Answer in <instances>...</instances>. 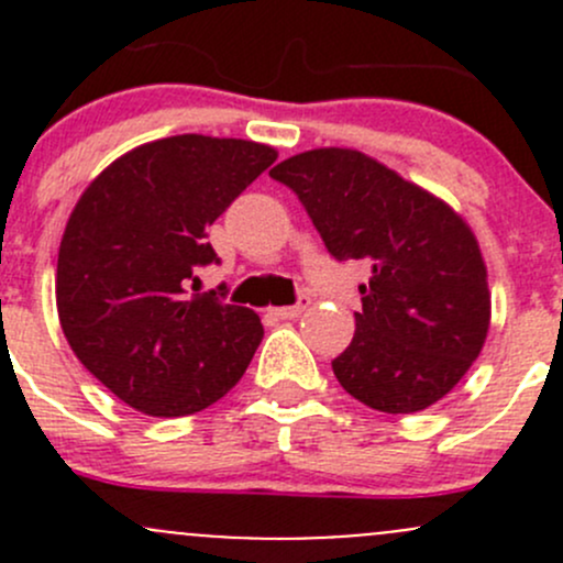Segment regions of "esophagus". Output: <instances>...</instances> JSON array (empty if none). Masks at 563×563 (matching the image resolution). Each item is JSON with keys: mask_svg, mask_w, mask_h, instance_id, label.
Here are the masks:
<instances>
[{"mask_svg": "<svg viewBox=\"0 0 563 563\" xmlns=\"http://www.w3.org/2000/svg\"><path fill=\"white\" fill-rule=\"evenodd\" d=\"M310 305V297H299V302L297 305H288V308H275L272 310V316L275 318H280V321H288V318H297V316H302L305 313V308H308Z\"/></svg>", "mask_w": 563, "mask_h": 563, "instance_id": "1", "label": "esophagus"}]
</instances>
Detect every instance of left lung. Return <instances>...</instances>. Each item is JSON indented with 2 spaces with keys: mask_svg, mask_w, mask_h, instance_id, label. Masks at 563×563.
<instances>
[{
  "mask_svg": "<svg viewBox=\"0 0 563 563\" xmlns=\"http://www.w3.org/2000/svg\"><path fill=\"white\" fill-rule=\"evenodd\" d=\"M297 192L338 261H371L340 387L384 413H413L455 389L490 327L479 245L441 198L356 150H310L269 172Z\"/></svg>",
  "mask_w": 563,
  "mask_h": 563,
  "instance_id": "8db88e82",
  "label": "left lung"
}]
</instances>
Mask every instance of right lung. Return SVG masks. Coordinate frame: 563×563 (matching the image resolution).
<instances>
[{
    "label": "right lung",
    "instance_id": "add662e5",
    "mask_svg": "<svg viewBox=\"0 0 563 563\" xmlns=\"http://www.w3.org/2000/svg\"><path fill=\"white\" fill-rule=\"evenodd\" d=\"M275 161L255 141L172 135L113 161L78 198L56 261L62 332L135 411L187 417L245 376L261 318L218 291L187 299V286L220 261L209 225Z\"/></svg>",
    "mask_w": 563,
    "mask_h": 563
}]
</instances>
